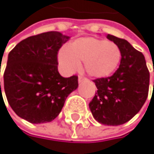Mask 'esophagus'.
Masks as SVG:
<instances>
[{
    "mask_svg": "<svg viewBox=\"0 0 154 154\" xmlns=\"http://www.w3.org/2000/svg\"><path fill=\"white\" fill-rule=\"evenodd\" d=\"M86 79L84 78V77H82V76H79V78H78V82H83V81H85Z\"/></svg>",
    "mask_w": 154,
    "mask_h": 154,
    "instance_id": "esophagus-1",
    "label": "esophagus"
}]
</instances>
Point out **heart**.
I'll return each instance as SVG.
<instances>
[{
	"mask_svg": "<svg viewBox=\"0 0 154 154\" xmlns=\"http://www.w3.org/2000/svg\"><path fill=\"white\" fill-rule=\"evenodd\" d=\"M58 60L67 72L78 71L84 62V70L93 78L100 79L111 75L120 62L121 51L113 42L94 37H82L63 47L58 53Z\"/></svg>",
	"mask_w": 154,
	"mask_h": 154,
	"instance_id": "b5f03b06",
	"label": "heart"
}]
</instances>
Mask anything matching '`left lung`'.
<instances>
[{
	"label": "left lung",
	"mask_w": 154,
	"mask_h": 154,
	"mask_svg": "<svg viewBox=\"0 0 154 154\" xmlns=\"http://www.w3.org/2000/svg\"><path fill=\"white\" fill-rule=\"evenodd\" d=\"M106 37L119 48L120 65L112 76L94 80L97 93L89 107L99 123L119 126L131 119L144 105L150 72L141 52L122 38L109 34Z\"/></svg>",
	"instance_id": "8db88e82"
}]
</instances>
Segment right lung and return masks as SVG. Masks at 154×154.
Returning <instances> with one entry per match:
<instances>
[{
    "instance_id": "1",
    "label": "right lung",
    "mask_w": 154,
    "mask_h": 154,
    "mask_svg": "<svg viewBox=\"0 0 154 154\" xmlns=\"http://www.w3.org/2000/svg\"><path fill=\"white\" fill-rule=\"evenodd\" d=\"M69 39L57 31L46 32L22 40L9 53L3 87L10 106L21 119L33 124L52 121L67 96L77 89L76 75L64 78L58 71V51Z\"/></svg>"
}]
</instances>
